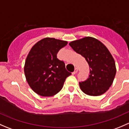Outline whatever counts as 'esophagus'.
<instances>
[{
    "label": "esophagus",
    "instance_id": "esophagus-1",
    "mask_svg": "<svg viewBox=\"0 0 129 129\" xmlns=\"http://www.w3.org/2000/svg\"><path fill=\"white\" fill-rule=\"evenodd\" d=\"M77 71H78V69H77V68H75V70H74V72H72V74H73V75H74V74H76V73L77 72Z\"/></svg>",
    "mask_w": 129,
    "mask_h": 129
}]
</instances>
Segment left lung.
<instances>
[{
	"label": "left lung",
	"instance_id": "1",
	"mask_svg": "<svg viewBox=\"0 0 129 129\" xmlns=\"http://www.w3.org/2000/svg\"><path fill=\"white\" fill-rule=\"evenodd\" d=\"M69 45L85 58L90 69L89 78L79 82L82 91L91 96L101 95L106 92L116 74L115 60L107 48L92 37L74 40Z\"/></svg>",
	"mask_w": 129,
	"mask_h": 129
}]
</instances>
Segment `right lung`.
Instances as JSON below:
<instances>
[{"label":"right lung","instance_id":"1","mask_svg":"<svg viewBox=\"0 0 129 129\" xmlns=\"http://www.w3.org/2000/svg\"><path fill=\"white\" fill-rule=\"evenodd\" d=\"M67 44V41L46 37L37 42L30 50L24 66L26 80L30 88L39 95L57 94L66 78L71 75L57 54Z\"/></svg>","mask_w":129,"mask_h":129}]
</instances>
